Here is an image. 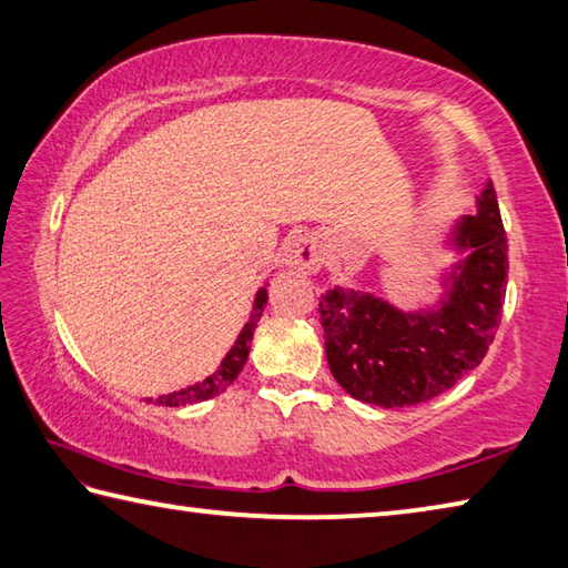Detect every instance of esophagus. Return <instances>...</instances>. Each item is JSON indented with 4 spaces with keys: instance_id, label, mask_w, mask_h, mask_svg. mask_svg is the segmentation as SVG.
<instances>
[{
    "instance_id": "34e87169",
    "label": "esophagus",
    "mask_w": 568,
    "mask_h": 568,
    "mask_svg": "<svg viewBox=\"0 0 568 568\" xmlns=\"http://www.w3.org/2000/svg\"><path fill=\"white\" fill-rule=\"evenodd\" d=\"M285 263L297 267V271L313 273L317 271L320 263H323V248H320V243L313 235H303V239H297L291 248H287Z\"/></svg>"
}]
</instances>
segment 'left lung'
Returning a JSON list of instances; mask_svg holds the SVG:
<instances>
[{
	"instance_id": "obj_1",
	"label": "left lung",
	"mask_w": 568,
	"mask_h": 568,
	"mask_svg": "<svg viewBox=\"0 0 568 568\" xmlns=\"http://www.w3.org/2000/svg\"><path fill=\"white\" fill-rule=\"evenodd\" d=\"M457 245L469 255L437 313L407 315L343 287L320 297L327 365L347 395L377 407L419 405L481 363L497 335L509 271L491 181L479 195V213L459 223Z\"/></svg>"
}]
</instances>
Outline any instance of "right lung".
<instances>
[{"mask_svg":"<svg viewBox=\"0 0 568 568\" xmlns=\"http://www.w3.org/2000/svg\"><path fill=\"white\" fill-rule=\"evenodd\" d=\"M267 303V293L265 287H261L255 295V305H253V313H251V320L245 323L243 333L239 335V339H235V345L231 347V353L223 357L221 367L215 369V373L211 377H205L203 383H195L191 387H183L179 392H171V395H161L156 399L146 397V402L151 405H161V407H183V405H195V402H203V399H211L215 395H221V392L233 385V379L239 377V373L245 365V359H248V353H251V339H253V329L257 325V320H261L263 315V307Z\"/></svg>","mask_w":568,"mask_h":568,"instance_id":"obj_1","label":"right lung"}]
</instances>
